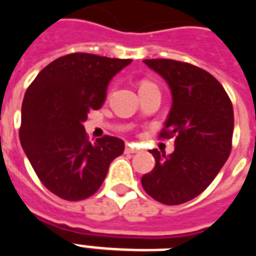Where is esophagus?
I'll use <instances>...</instances> for the list:
<instances>
[{
	"mask_svg": "<svg viewBox=\"0 0 256 256\" xmlns=\"http://www.w3.org/2000/svg\"><path fill=\"white\" fill-rule=\"evenodd\" d=\"M126 152L128 154H137V152H140V148H137L134 144H128L126 145Z\"/></svg>",
	"mask_w": 256,
	"mask_h": 256,
	"instance_id": "1",
	"label": "esophagus"
}]
</instances>
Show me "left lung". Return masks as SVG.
<instances>
[{
    "label": "left lung",
    "instance_id": "1",
    "mask_svg": "<svg viewBox=\"0 0 256 256\" xmlns=\"http://www.w3.org/2000/svg\"><path fill=\"white\" fill-rule=\"evenodd\" d=\"M144 63L172 92V110L160 136H174L176 148L167 156L150 150L156 164L141 184L160 203H186L212 182L230 155L233 106L222 84L202 68L168 58Z\"/></svg>",
    "mask_w": 256,
    "mask_h": 256
}]
</instances>
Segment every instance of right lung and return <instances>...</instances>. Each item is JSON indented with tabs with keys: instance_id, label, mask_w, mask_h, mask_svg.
Wrapping results in <instances>:
<instances>
[{
	"instance_id": "right-lung-1",
	"label": "right lung",
	"mask_w": 256,
	"mask_h": 256,
	"mask_svg": "<svg viewBox=\"0 0 256 256\" xmlns=\"http://www.w3.org/2000/svg\"><path fill=\"white\" fill-rule=\"evenodd\" d=\"M132 63L71 53L36 75L22 106L20 142L41 182L58 198L78 202L97 192L123 140L104 136L90 142L84 122L104 104L111 79Z\"/></svg>"
}]
</instances>
